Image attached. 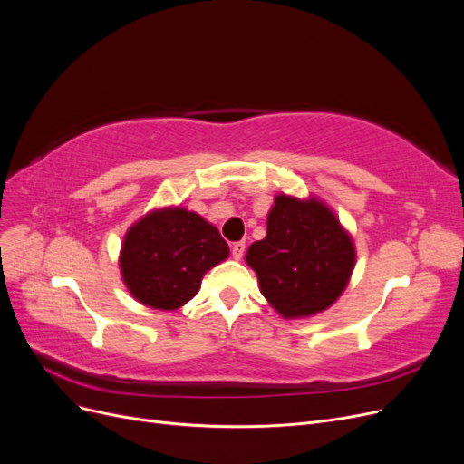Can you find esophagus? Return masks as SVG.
I'll return each instance as SVG.
<instances>
[{
	"label": "esophagus",
	"instance_id": "obj_1",
	"mask_svg": "<svg viewBox=\"0 0 464 464\" xmlns=\"http://www.w3.org/2000/svg\"><path fill=\"white\" fill-rule=\"evenodd\" d=\"M244 251H246V242H234L232 244V257L234 259H242Z\"/></svg>",
	"mask_w": 464,
	"mask_h": 464
}]
</instances>
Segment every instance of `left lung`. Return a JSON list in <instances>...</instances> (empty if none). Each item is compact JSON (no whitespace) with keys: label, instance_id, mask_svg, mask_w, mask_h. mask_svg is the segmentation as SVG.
<instances>
[{"label":"left lung","instance_id":"8db88e82","mask_svg":"<svg viewBox=\"0 0 464 464\" xmlns=\"http://www.w3.org/2000/svg\"><path fill=\"white\" fill-rule=\"evenodd\" d=\"M246 261L280 315L310 317L341 296L354 266V246L325 205L278 195L266 236L249 246Z\"/></svg>","mask_w":464,"mask_h":464}]
</instances>
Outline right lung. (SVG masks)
<instances>
[{"label":"right lung","mask_w":464,"mask_h":464,"mask_svg":"<svg viewBox=\"0 0 464 464\" xmlns=\"http://www.w3.org/2000/svg\"><path fill=\"white\" fill-rule=\"evenodd\" d=\"M228 257L220 232L186 208L150 213L121 246V275L133 296L157 310H176L199 292L203 275Z\"/></svg>","instance_id":"1"}]
</instances>
